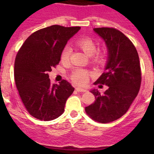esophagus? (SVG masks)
<instances>
[{"instance_id": "1", "label": "esophagus", "mask_w": 154, "mask_h": 154, "mask_svg": "<svg viewBox=\"0 0 154 154\" xmlns=\"http://www.w3.org/2000/svg\"><path fill=\"white\" fill-rule=\"evenodd\" d=\"M76 90H77V91H78V92H85V91H86V88H80V87H77V88H76Z\"/></svg>"}]
</instances>
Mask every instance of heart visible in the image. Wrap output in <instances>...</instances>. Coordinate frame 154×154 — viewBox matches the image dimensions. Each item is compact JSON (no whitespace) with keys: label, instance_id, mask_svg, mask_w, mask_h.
I'll return each instance as SVG.
<instances>
[{"label":"heart","instance_id":"heart-1","mask_svg":"<svg viewBox=\"0 0 154 154\" xmlns=\"http://www.w3.org/2000/svg\"><path fill=\"white\" fill-rule=\"evenodd\" d=\"M75 45L79 48L82 50L85 54L88 56L94 55V59L96 61L102 63L103 61V54L101 53H96L97 51V47L96 44L93 40L91 38H87V37H83V38H80L75 41ZM72 50L69 46H66L64 48L61 53V60L63 63H67L69 60L70 56H71ZM71 79L73 82L76 84L79 85H84L86 84L88 80V72L85 70L83 69H77L73 72L71 75Z\"/></svg>","mask_w":154,"mask_h":154}]
</instances>
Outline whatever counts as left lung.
Wrapping results in <instances>:
<instances>
[{
	"instance_id": "8db88e82",
	"label": "left lung",
	"mask_w": 154,
	"mask_h": 154,
	"mask_svg": "<svg viewBox=\"0 0 154 154\" xmlns=\"http://www.w3.org/2000/svg\"><path fill=\"white\" fill-rule=\"evenodd\" d=\"M93 30L104 41L108 53L104 72L94 84L109 88L103 94L92 88L95 100L85 109L93 120L109 123L124 116L137 96L142 81L140 63L135 46L122 32L109 27Z\"/></svg>"
}]
</instances>
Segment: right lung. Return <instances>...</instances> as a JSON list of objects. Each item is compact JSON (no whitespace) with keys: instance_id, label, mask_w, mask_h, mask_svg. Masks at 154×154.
<instances>
[{"instance_id":"obj_1","label":"right lung","mask_w":154,"mask_h":154,"mask_svg":"<svg viewBox=\"0 0 154 154\" xmlns=\"http://www.w3.org/2000/svg\"><path fill=\"white\" fill-rule=\"evenodd\" d=\"M80 27L52 25L36 31L25 40L17 54L14 76L19 95L27 111L42 121L61 116L74 88L66 80L51 84L48 72L58 64L68 41Z\"/></svg>"}]
</instances>
